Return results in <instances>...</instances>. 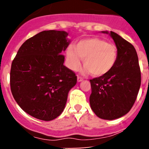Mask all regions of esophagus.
I'll return each mask as SVG.
<instances>
[{
    "instance_id": "obj_1",
    "label": "esophagus",
    "mask_w": 149,
    "mask_h": 149,
    "mask_svg": "<svg viewBox=\"0 0 149 149\" xmlns=\"http://www.w3.org/2000/svg\"><path fill=\"white\" fill-rule=\"evenodd\" d=\"M77 78H78V82L82 81V80H83V78H82L81 76H77Z\"/></svg>"
}]
</instances>
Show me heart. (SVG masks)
<instances>
[{
  "mask_svg": "<svg viewBox=\"0 0 149 149\" xmlns=\"http://www.w3.org/2000/svg\"><path fill=\"white\" fill-rule=\"evenodd\" d=\"M117 47L100 38H89L80 40L66 51V64L72 71H77L83 59L84 72L100 77L111 71L117 61Z\"/></svg>",
  "mask_w": 149,
  "mask_h": 149,
  "instance_id": "1",
  "label": "heart"
}]
</instances>
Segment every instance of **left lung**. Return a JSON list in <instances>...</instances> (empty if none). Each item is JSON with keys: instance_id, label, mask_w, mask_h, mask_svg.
<instances>
[{"instance_id": "1", "label": "left lung", "mask_w": 149, "mask_h": 149, "mask_svg": "<svg viewBox=\"0 0 149 149\" xmlns=\"http://www.w3.org/2000/svg\"><path fill=\"white\" fill-rule=\"evenodd\" d=\"M110 36L118 48L117 61L109 73L90 80V107L104 120L119 118L127 114L134 105L141 85L139 59L134 46L114 32L111 31Z\"/></svg>"}]
</instances>
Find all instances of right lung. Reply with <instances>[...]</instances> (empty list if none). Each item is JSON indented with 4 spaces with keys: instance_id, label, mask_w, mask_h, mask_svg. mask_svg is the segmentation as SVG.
<instances>
[{
    "instance_id": "add662e5",
    "label": "right lung",
    "mask_w": 149,
    "mask_h": 149,
    "mask_svg": "<svg viewBox=\"0 0 149 149\" xmlns=\"http://www.w3.org/2000/svg\"><path fill=\"white\" fill-rule=\"evenodd\" d=\"M68 33L43 31L22 44L10 70V89L18 105L36 118L49 121L62 113L76 73L64 65L61 54Z\"/></svg>"
}]
</instances>
